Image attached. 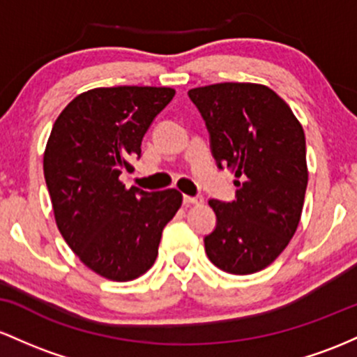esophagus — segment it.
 I'll use <instances>...</instances> for the list:
<instances>
[{
	"mask_svg": "<svg viewBox=\"0 0 357 357\" xmlns=\"http://www.w3.org/2000/svg\"><path fill=\"white\" fill-rule=\"evenodd\" d=\"M204 202L202 195H194V197H190V195H183V204H194V206H200V204Z\"/></svg>",
	"mask_w": 357,
	"mask_h": 357,
	"instance_id": "esophagus-1",
	"label": "esophagus"
}]
</instances>
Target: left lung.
I'll return each mask as SVG.
<instances>
[{"mask_svg": "<svg viewBox=\"0 0 357 357\" xmlns=\"http://www.w3.org/2000/svg\"><path fill=\"white\" fill-rule=\"evenodd\" d=\"M219 168L234 172L236 200H209L215 229L204 238L215 266L250 275L278 258L297 231L307 190L303 128L270 87L222 82L189 91Z\"/></svg>", "mask_w": 357, "mask_h": 357, "instance_id": "8db88e82", "label": "left lung"}]
</instances>
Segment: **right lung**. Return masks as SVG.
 <instances>
[{
	"label": "right lung",
	"mask_w": 357,
	"mask_h": 357,
	"mask_svg": "<svg viewBox=\"0 0 357 357\" xmlns=\"http://www.w3.org/2000/svg\"><path fill=\"white\" fill-rule=\"evenodd\" d=\"M174 96L170 87H99L72 99L52 128L43 174L55 222L84 265L107 280L150 270L163 227L182 206L178 190L126 189L119 178Z\"/></svg>",
	"instance_id": "1"
}]
</instances>
